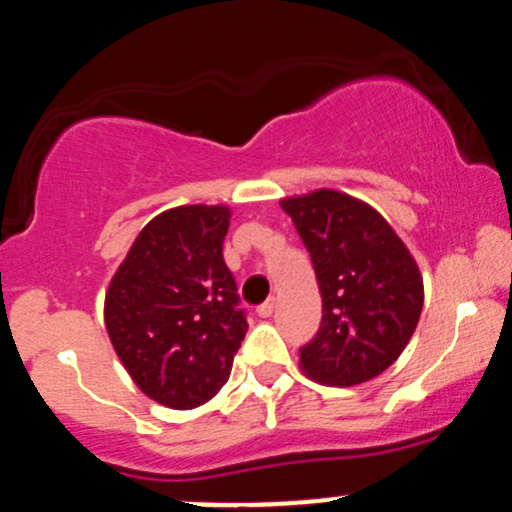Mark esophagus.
<instances>
[{
	"instance_id": "1",
	"label": "esophagus",
	"mask_w": 512,
	"mask_h": 512,
	"mask_svg": "<svg viewBox=\"0 0 512 512\" xmlns=\"http://www.w3.org/2000/svg\"><path fill=\"white\" fill-rule=\"evenodd\" d=\"M258 317H271L276 312V298H268L263 305H258Z\"/></svg>"
}]
</instances>
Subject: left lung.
I'll use <instances>...</instances> for the list:
<instances>
[{
    "mask_svg": "<svg viewBox=\"0 0 512 512\" xmlns=\"http://www.w3.org/2000/svg\"><path fill=\"white\" fill-rule=\"evenodd\" d=\"M310 251L322 322L300 366L324 386L376 378L403 354L422 312L415 258L376 210L334 190L280 202Z\"/></svg>",
    "mask_w": 512,
    "mask_h": 512,
    "instance_id": "1",
    "label": "left lung"
}]
</instances>
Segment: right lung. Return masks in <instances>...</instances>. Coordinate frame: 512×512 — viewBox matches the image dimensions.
I'll list each match as a JSON object with an SVG mask.
<instances>
[{
	"mask_svg": "<svg viewBox=\"0 0 512 512\" xmlns=\"http://www.w3.org/2000/svg\"><path fill=\"white\" fill-rule=\"evenodd\" d=\"M232 212L188 205L141 229L104 300L114 351L148 398L173 410L207 403L232 373L246 310L222 256Z\"/></svg>",
	"mask_w": 512,
	"mask_h": 512,
	"instance_id": "obj_1",
	"label": "right lung"
}]
</instances>
